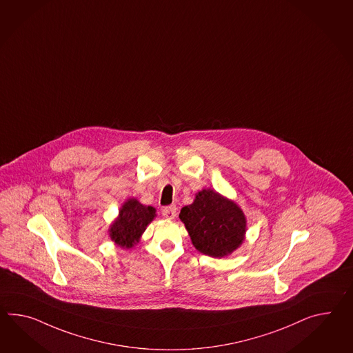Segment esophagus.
<instances>
[{"label": "esophagus", "instance_id": "1", "mask_svg": "<svg viewBox=\"0 0 353 353\" xmlns=\"http://www.w3.org/2000/svg\"><path fill=\"white\" fill-rule=\"evenodd\" d=\"M177 208L176 205H170V207H164L162 209V214H163L164 218H167V219H174V216L177 214Z\"/></svg>", "mask_w": 353, "mask_h": 353}]
</instances>
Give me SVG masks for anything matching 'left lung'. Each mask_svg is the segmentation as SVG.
Here are the masks:
<instances>
[{
	"instance_id": "8db88e82",
	"label": "left lung",
	"mask_w": 353,
	"mask_h": 353,
	"mask_svg": "<svg viewBox=\"0 0 353 353\" xmlns=\"http://www.w3.org/2000/svg\"><path fill=\"white\" fill-rule=\"evenodd\" d=\"M195 249L212 258H224L245 240L246 218L241 208L212 189L199 191L192 204L181 209Z\"/></svg>"
}]
</instances>
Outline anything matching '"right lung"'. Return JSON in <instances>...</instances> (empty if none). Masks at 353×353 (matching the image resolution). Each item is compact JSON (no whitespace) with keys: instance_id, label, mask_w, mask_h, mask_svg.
Returning <instances> with one entry per match:
<instances>
[{"instance_id":"add662e5","label":"right lung","mask_w":353,"mask_h":353,"mask_svg":"<svg viewBox=\"0 0 353 353\" xmlns=\"http://www.w3.org/2000/svg\"><path fill=\"white\" fill-rule=\"evenodd\" d=\"M155 216V208L143 205L131 198L121 207L119 216L110 227L111 240L122 249H131L137 245L141 234Z\"/></svg>"}]
</instances>
